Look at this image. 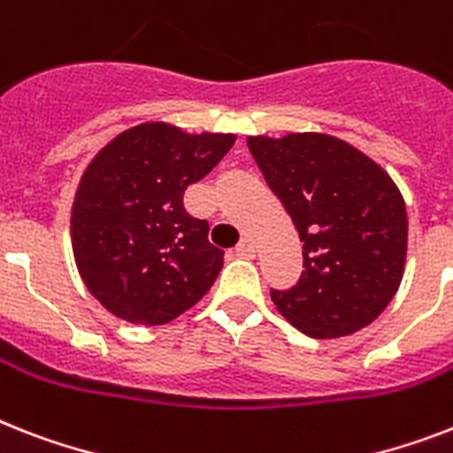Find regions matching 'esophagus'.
Listing matches in <instances>:
<instances>
[{"mask_svg":"<svg viewBox=\"0 0 453 453\" xmlns=\"http://www.w3.org/2000/svg\"><path fill=\"white\" fill-rule=\"evenodd\" d=\"M234 253H237L239 258H253V256H256V249H253L251 239H239V244L234 246Z\"/></svg>","mask_w":453,"mask_h":453,"instance_id":"34e87169","label":"esophagus"}]
</instances>
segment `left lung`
Masks as SVG:
<instances>
[{"label":"left lung","mask_w":453,"mask_h":453,"mask_svg":"<svg viewBox=\"0 0 453 453\" xmlns=\"http://www.w3.org/2000/svg\"><path fill=\"white\" fill-rule=\"evenodd\" d=\"M246 143L303 242V274L290 288H272V303L316 340L365 328L393 300L405 267V200L391 176L330 134Z\"/></svg>","instance_id":"left-lung-1"}]
</instances>
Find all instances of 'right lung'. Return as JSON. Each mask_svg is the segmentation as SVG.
I'll return each instance as SVG.
<instances>
[{"label":"right lung","mask_w":453,"mask_h":453,"mask_svg":"<svg viewBox=\"0 0 453 453\" xmlns=\"http://www.w3.org/2000/svg\"><path fill=\"white\" fill-rule=\"evenodd\" d=\"M234 134H186L137 125L88 165L72 207L81 279L106 310L137 326H163L190 310L219 277L223 251L183 193L233 149Z\"/></svg>","instance_id":"add662e5"}]
</instances>
